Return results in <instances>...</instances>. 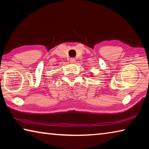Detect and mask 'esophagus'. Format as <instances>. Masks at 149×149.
Instances as JSON below:
<instances>
[{"label":"esophagus","mask_w":149,"mask_h":149,"mask_svg":"<svg viewBox=\"0 0 149 149\" xmlns=\"http://www.w3.org/2000/svg\"><path fill=\"white\" fill-rule=\"evenodd\" d=\"M75 59L74 58H71L70 59V62L71 63H74V62H75Z\"/></svg>","instance_id":"1"}]
</instances>
